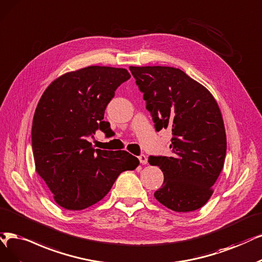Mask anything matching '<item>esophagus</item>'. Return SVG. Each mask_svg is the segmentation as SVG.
I'll return each mask as SVG.
<instances>
[{
  "label": "esophagus",
  "instance_id": "1",
  "mask_svg": "<svg viewBox=\"0 0 262 262\" xmlns=\"http://www.w3.org/2000/svg\"><path fill=\"white\" fill-rule=\"evenodd\" d=\"M139 161H140V163L142 164V165H144V164H147L148 163V158L144 156V154H141V156H139Z\"/></svg>",
  "mask_w": 262,
  "mask_h": 262
}]
</instances>
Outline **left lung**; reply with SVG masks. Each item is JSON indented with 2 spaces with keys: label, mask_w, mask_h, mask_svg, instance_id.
<instances>
[{
  "label": "left lung",
  "mask_w": 262,
  "mask_h": 262,
  "mask_svg": "<svg viewBox=\"0 0 262 262\" xmlns=\"http://www.w3.org/2000/svg\"><path fill=\"white\" fill-rule=\"evenodd\" d=\"M157 132L171 129L172 157H149L164 173L156 199L167 208L204 206L224 168L227 137L217 101L206 87L172 67H129Z\"/></svg>",
  "instance_id": "1"
}]
</instances>
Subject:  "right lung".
Wrapping results in <instances>:
<instances>
[{
  "instance_id": "obj_1",
  "label": "right lung",
  "mask_w": 262,
  "mask_h": 262,
  "mask_svg": "<svg viewBox=\"0 0 262 262\" xmlns=\"http://www.w3.org/2000/svg\"><path fill=\"white\" fill-rule=\"evenodd\" d=\"M130 74L123 68L91 66L68 72L50 84L32 122L35 170L58 205L82 210L102 200L121 172L139 160L126 151L94 149L96 130L110 132L104 110Z\"/></svg>"
}]
</instances>
